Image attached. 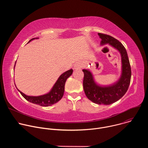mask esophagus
Segmentation results:
<instances>
[{"label":"esophagus","mask_w":148,"mask_h":148,"mask_svg":"<svg viewBox=\"0 0 148 148\" xmlns=\"http://www.w3.org/2000/svg\"><path fill=\"white\" fill-rule=\"evenodd\" d=\"M79 67V64L78 63H77V64L74 66V69H77Z\"/></svg>","instance_id":"1"}]
</instances>
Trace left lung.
<instances>
[{
	"mask_svg": "<svg viewBox=\"0 0 148 148\" xmlns=\"http://www.w3.org/2000/svg\"><path fill=\"white\" fill-rule=\"evenodd\" d=\"M98 34L102 39L101 45L109 43L120 52L122 64L121 77L113 86L102 87L95 84L90 71L84 69L83 88L87 97L92 102L97 104L110 105L118 101L128 91L131 78V68L127 52L121 42L110 35Z\"/></svg>",
	"mask_w": 148,
	"mask_h": 148,
	"instance_id": "obj_1",
	"label": "left lung"
}]
</instances>
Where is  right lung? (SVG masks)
<instances>
[{
	"instance_id": "add662e5",
	"label": "right lung",
	"mask_w": 148,
	"mask_h": 148,
	"mask_svg": "<svg viewBox=\"0 0 148 148\" xmlns=\"http://www.w3.org/2000/svg\"><path fill=\"white\" fill-rule=\"evenodd\" d=\"M34 38H32L28 43H29L32 40H33ZM73 71V69H71L62 74L54 84V86H53L51 91L46 95L38 97L27 96L23 92L20 91L18 90V91L27 101L32 103L43 107L50 106V105L54 104L55 103L59 101L62 98L64 92V86L66 81L67 79L72 74Z\"/></svg>"
}]
</instances>
